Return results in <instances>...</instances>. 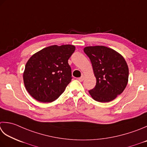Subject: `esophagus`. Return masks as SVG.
I'll list each match as a JSON object with an SVG mask.
<instances>
[{
  "instance_id": "obj_1",
  "label": "esophagus",
  "mask_w": 147,
  "mask_h": 147,
  "mask_svg": "<svg viewBox=\"0 0 147 147\" xmlns=\"http://www.w3.org/2000/svg\"><path fill=\"white\" fill-rule=\"evenodd\" d=\"M84 76H82L81 77H80V78H78V80H79V81L80 82H83V80H84Z\"/></svg>"
}]
</instances>
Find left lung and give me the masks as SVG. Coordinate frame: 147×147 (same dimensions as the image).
<instances>
[{
    "label": "left lung",
    "instance_id": "obj_1",
    "mask_svg": "<svg viewBox=\"0 0 147 147\" xmlns=\"http://www.w3.org/2000/svg\"><path fill=\"white\" fill-rule=\"evenodd\" d=\"M84 52L92 65L96 85L89 94L96 101L107 102L122 93L127 86L129 68L124 58L104 46L87 47Z\"/></svg>",
    "mask_w": 147,
    "mask_h": 147
}]
</instances>
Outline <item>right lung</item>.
<instances>
[{
    "label": "right lung",
    "mask_w": 147,
    "mask_h": 147,
    "mask_svg": "<svg viewBox=\"0 0 147 147\" xmlns=\"http://www.w3.org/2000/svg\"><path fill=\"white\" fill-rule=\"evenodd\" d=\"M73 45H53L43 48L28 59L24 73L25 87L30 96L42 102L58 99L71 82L68 60Z\"/></svg>",
    "instance_id": "right-lung-1"
}]
</instances>
